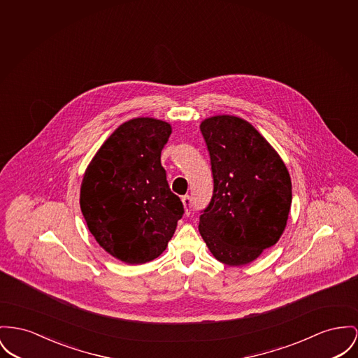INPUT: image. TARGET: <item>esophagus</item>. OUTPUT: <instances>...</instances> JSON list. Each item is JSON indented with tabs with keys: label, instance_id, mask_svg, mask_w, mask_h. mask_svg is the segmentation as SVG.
<instances>
[{
	"label": "esophagus",
	"instance_id": "1",
	"mask_svg": "<svg viewBox=\"0 0 358 358\" xmlns=\"http://www.w3.org/2000/svg\"><path fill=\"white\" fill-rule=\"evenodd\" d=\"M182 202H183V205H185V212H186V215H190L191 208H192V205H191L190 195H185V196L182 198Z\"/></svg>",
	"mask_w": 358,
	"mask_h": 358
}]
</instances>
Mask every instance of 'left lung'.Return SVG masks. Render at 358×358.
Segmentation results:
<instances>
[{"instance_id":"left-lung-1","label":"left lung","mask_w":358,"mask_h":358,"mask_svg":"<svg viewBox=\"0 0 358 358\" xmlns=\"http://www.w3.org/2000/svg\"><path fill=\"white\" fill-rule=\"evenodd\" d=\"M210 156L213 195L201 210L199 234L215 259L252 262L281 238L292 203V182L278 153L238 117L201 123Z\"/></svg>"}]
</instances>
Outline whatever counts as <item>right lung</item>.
Masks as SVG:
<instances>
[{
	"mask_svg": "<svg viewBox=\"0 0 358 358\" xmlns=\"http://www.w3.org/2000/svg\"><path fill=\"white\" fill-rule=\"evenodd\" d=\"M169 136L171 126L163 120L124 122L85 171L81 212L96 241L122 262L157 258L185 213L160 160Z\"/></svg>",
	"mask_w": 358,
	"mask_h": 358,
	"instance_id": "1",
	"label": "right lung"
}]
</instances>
